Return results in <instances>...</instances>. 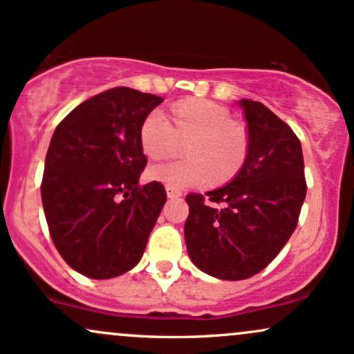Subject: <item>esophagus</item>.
<instances>
[{"instance_id":"esophagus-1","label":"esophagus","mask_w":354,"mask_h":354,"mask_svg":"<svg viewBox=\"0 0 354 354\" xmlns=\"http://www.w3.org/2000/svg\"><path fill=\"white\" fill-rule=\"evenodd\" d=\"M166 194H168V198H180L183 193L180 189L171 188V186H166Z\"/></svg>"}]
</instances>
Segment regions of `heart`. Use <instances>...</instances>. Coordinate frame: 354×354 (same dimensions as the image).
Returning a JSON list of instances; mask_svg holds the SVG:
<instances>
[{
    "instance_id": "obj_1",
    "label": "heart",
    "mask_w": 354,
    "mask_h": 354,
    "mask_svg": "<svg viewBox=\"0 0 354 354\" xmlns=\"http://www.w3.org/2000/svg\"><path fill=\"white\" fill-rule=\"evenodd\" d=\"M189 141V160L154 165L149 176L166 186L200 188L209 183L228 181L238 173L246 156V138L230 123L228 113L208 101H185L173 109V123L160 109L145 118L140 129L143 151L161 160L176 153L180 140Z\"/></svg>"
}]
</instances>
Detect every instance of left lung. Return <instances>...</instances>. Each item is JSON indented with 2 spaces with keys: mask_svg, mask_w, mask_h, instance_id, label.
Listing matches in <instances>:
<instances>
[{
  "mask_svg": "<svg viewBox=\"0 0 354 354\" xmlns=\"http://www.w3.org/2000/svg\"><path fill=\"white\" fill-rule=\"evenodd\" d=\"M248 154L230 185L188 194L185 223L191 261L214 278L246 279L278 256L298 225L304 196L301 143L293 129L259 101L239 100Z\"/></svg>",
  "mask_w": 354,
  "mask_h": 354,
  "instance_id": "obj_1",
  "label": "left lung"
}]
</instances>
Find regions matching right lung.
I'll return each instance as SVG.
<instances>
[{"instance_id": "add662e5", "label": "right lung", "mask_w": 354, "mask_h": 354, "mask_svg": "<svg viewBox=\"0 0 354 354\" xmlns=\"http://www.w3.org/2000/svg\"><path fill=\"white\" fill-rule=\"evenodd\" d=\"M161 96L113 88L76 106L53 133L41 181L48 228L61 258L93 279L140 263L166 203L160 181L140 185V129Z\"/></svg>"}]
</instances>
